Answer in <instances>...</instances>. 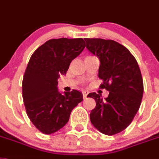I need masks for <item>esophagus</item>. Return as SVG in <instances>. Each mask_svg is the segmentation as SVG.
Listing matches in <instances>:
<instances>
[{"instance_id":"34e87169","label":"esophagus","mask_w":159,"mask_h":159,"mask_svg":"<svg viewBox=\"0 0 159 159\" xmlns=\"http://www.w3.org/2000/svg\"><path fill=\"white\" fill-rule=\"evenodd\" d=\"M88 94H89V93H88V91H85V90H84V91H82V95H83V98H86V97H87Z\"/></svg>"}]
</instances>
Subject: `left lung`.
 <instances>
[{
	"label": "left lung",
	"mask_w": 159,
	"mask_h": 159,
	"mask_svg": "<svg viewBox=\"0 0 159 159\" xmlns=\"http://www.w3.org/2000/svg\"><path fill=\"white\" fill-rule=\"evenodd\" d=\"M86 48L98 57L100 88L109 91L105 99L90 93L96 107L90 115L91 124L105 135L125 130L139 110L143 96V80L139 65L131 52L122 44L111 39H85Z\"/></svg>",
	"instance_id": "left-lung-1"
}]
</instances>
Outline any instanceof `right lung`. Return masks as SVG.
<instances>
[{"mask_svg": "<svg viewBox=\"0 0 159 159\" xmlns=\"http://www.w3.org/2000/svg\"><path fill=\"white\" fill-rule=\"evenodd\" d=\"M85 47L82 38L52 39L32 54L22 80V98L28 117L41 133L52 134L63 128L83 100L78 90L61 94L57 79Z\"/></svg>", "mask_w": 159, "mask_h": 159, "instance_id": "right-lung-1", "label": "right lung"}]
</instances>
